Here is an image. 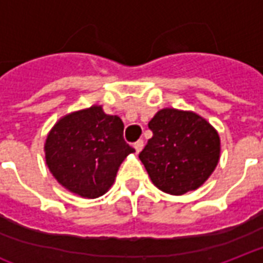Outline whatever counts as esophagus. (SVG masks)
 Returning <instances> with one entry per match:
<instances>
[{"mask_svg":"<svg viewBox=\"0 0 263 263\" xmlns=\"http://www.w3.org/2000/svg\"><path fill=\"white\" fill-rule=\"evenodd\" d=\"M143 145H145V143H143V140H142V139L136 140L135 143H134V147H135L136 153H139L140 150L143 149Z\"/></svg>","mask_w":263,"mask_h":263,"instance_id":"1","label":"esophagus"}]
</instances>
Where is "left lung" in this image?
<instances>
[{
    "label": "left lung",
    "instance_id": "1",
    "mask_svg": "<svg viewBox=\"0 0 263 263\" xmlns=\"http://www.w3.org/2000/svg\"><path fill=\"white\" fill-rule=\"evenodd\" d=\"M152 139L139 153L150 179L168 194H185L208 179L219 160V136L196 113L163 109L149 123Z\"/></svg>",
    "mask_w": 263,
    "mask_h": 263
}]
</instances>
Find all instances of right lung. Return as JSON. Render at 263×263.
Wrapping results in <instances>:
<instances>
[{
    "label": "right lung",
    "instance_id": "obj_1",
    "mask_svg": "<svg viewBox=\"0 0 263 263\" xmlns=\"http://www.w3.org/2000/svg\"><path fill=\"white\" fill-rule=\"evenodd\" d=\"M135 149L124 140V123L100 106L59 120L45 143L49 171L60 185L85 198L105 194L118 167Z\"/></svg>",
    "mask_w": 263,
    "mask_h": 263
}]
</instances>
